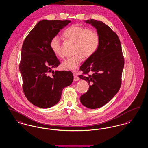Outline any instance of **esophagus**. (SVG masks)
Here are the masks:
<instances>
[{"mask_svg":"<svg viewBox=\"0 0 148 148\" xmlns=\"http://www.w3.org/2000/svg\"><path fill=\"white\" fill-rule=\"evenodd\" d=\"M79 79H80V78L79 77L77 76L75 74H74V80L75 82H77V81L79 80Z\"/></svg>","mask_w":148,"mask_h":148,"instance_id":"34e87169","label":"esophagus"}]
</instances>
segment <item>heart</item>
Segmentation results:
<instances>
[{
    "label": "heart",
    "instance_id": "obj_1",
    "mask_svg": "<svg viewBox=\"0 0 148 148\" xmlns=\"http://www.w3.org/2000/svg\"><path fill=\"white\" fill-rule=\"evenodd\" d=\"M68 39L75 43V55L64 60L62 68L67 71H74L82 62L84 57L88 58L97 51L100 44V37L94 30L87 29L82 26L72 25L63 33ZM49 46L53 53L59 58L63 57L61 41L59 36H54L51 39Z\"/></svg>",
    "mask_w": 148,
    "mask_h": 148
}]
</instances>
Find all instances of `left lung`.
Returning a JSON list of instances; mask_svg holds the SVG:
<instances>
[{
  "instance_id": "8db88e82",
  "label": "left lung",
  "mask_w": 148,
  "mask_h": 148,
  "mask_svg": "<svg viewBox=\"0 0 148 148\" xmlns=\"http://www.w3.org/2000/svg\"><path fill=\"white\" fill-rule=\"evenodd\" d=\"M97 30L100 44L95 53L86 59L80 69L88 76L79 77L89 83V89L82 95L80 100L84 106L98 108L106 105L116 95L121 85L124 58L117 35L101 21L84 20Z\"/></svg>"
}]
</instances>
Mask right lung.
I'll list each match as a JSON object with an SVG mask.
<instances>
[{"mask_svg":"<svg viewBox=\"0 0 148 148\" xmlns=\"http://www.w3.org/2000/svg\"><path fill=\"white\" fill-rule=\"evenodd\" d=\"M70 23L71 20H42L24 40L19 71L24 94L36 106L48 108L56 105L63 89L73 81L71 71L52 70L60 62L49 46L51 39Z\"/></svg>","mask_w":148,"mask_h":148,"instance_id":"1","label":"right lung"}]
</instances>
